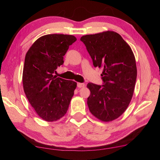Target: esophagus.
<instances>
[{
  "label": "esophagus",
  "mask_w": 160,
  "mask_h": 160,
  "mask_svg": "<svg viewBox=\"0 0 160 160\" xmlns=\"http://www.w3.org/2000/svg\"><path fill=\"white\" fill-rule=\"evenodd\" d=\"M84 87H85V84L84 83H80V82L78 83V88H84Z\"/></svg>",
  "instance_id": "obj_1"
}]
</instances>
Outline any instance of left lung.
<instances>
[{
  "label": "left lung",
  "mask_w": 160,
  "mask_h": 160,
  "mask_svg": "<svg viewBox=\"0 0 160 160\" xmlns=\"http://www.w3.org/2000/svg\"><path fill=\"white\" fill-rule=\"evenodd\" d=\"M95 67L102 68L104 85L90 82L88 98L90 112L104 122L118 118L131 101L137 78V67L131 48L119 34L105 31L82 36Z\"/></svg>",
  "instance_id": "8db88e82"
}]
</instances>
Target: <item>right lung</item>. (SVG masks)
<instances>
[{"label": "right lung", "instance_id": "1", "mask_svg": "<svg viewBox=\"0 0 160 160\" xmlns=\"http://www.w3.org/2000/svg\"><path fill=\"white\" fill-rule=\"evenodd\" d=\"M73 35H44L34 42L26 53L22 72L24 92L37 115L48 122L66 114L77 82L56 78L53 72L63 65Z\"/></svg>", "mask_w": 160, "mask_h": 160}]
</instances>
